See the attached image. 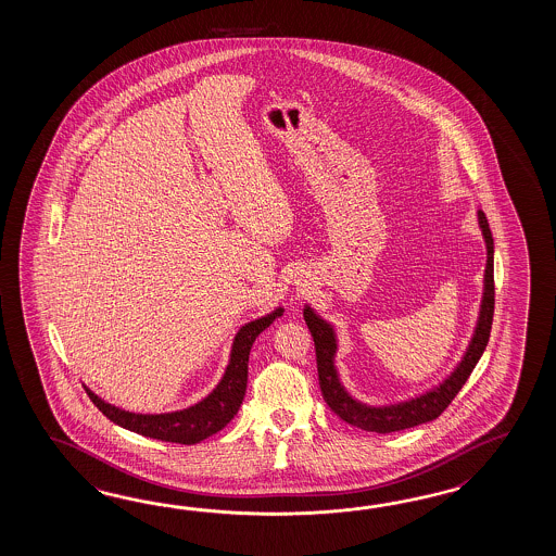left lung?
<instances>
[{
	"label": "left lung",
	"mask_w": 556,
	"mask_h": 556,
	"mask_svg": "<svg viewBox=\"0 0 556 556\" xmlns=\"http://www.w3.org/2000/svg\"><path fill=\"white\" fill-rule=\"evenodd\" d=\"M477 214H479V226L483 230L484 242H486V268H484L481 314H479V321H477V328L472 333L471 343L463 355L462 364L451 374L450 378L445 379L443 383H439V388H433L409 402L386 405V407H369L366 403L355 402L354 397L343 390L336 366H333V355L338 350L336 333L331 330L328 321H324L312 312V307L306 306L304 309V319H306L307 328L312 331L314 345H316L319 390H321L326 403L330 405L331 412L338 417H342L345 424L359 427L364 431H374V433H391V431H402V429L433 421L450 407V403L455 400V395L462 391L465 381L471 376L472 369L481 359L484 348L489 343L493 314H495L493 235H491L489 220L483 211H479Z\"/></svg>",
	"instance_id": "1"
}]
</instances>
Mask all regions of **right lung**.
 I'll return each instance as SVG.
<instances>
[{"label":"right lung","mask_w":556,"mask_h":556,"mask_svg":"<svg viewBox=\"0 0 556 556\" xmlns=\"http://www.w3.org/2000/svg\"><path fill=\"white\" fill-rule=\"evenodd\" d=\"M282 307H278L273 314L242 326L232 343L230 362L220 383L214 388L213 393H208V397H204L202 402L182 412L159 415L132 414L103 402L89 388H85V391L101 414L109 417L113 424L125 427L129 431H135L144 438L161 439V441L180 443V445L201 443L202 439L211 438L216 431H220L238 414L240 403L247 393V381H249L250 348L261 336V331L266 330L274 319L282 316Z\"/></svg>","instance_id":"1"}]
</instances>
